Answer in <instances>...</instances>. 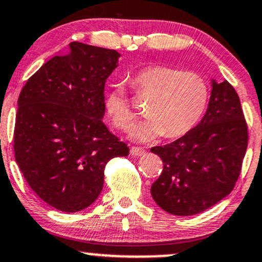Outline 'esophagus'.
<instances>
[{
  "mask_svg": "<svg viewBox=\"0 0 262 262\" xmlns=\"http://www.w3.org/2000/svg\"><path fill=\"white\" fill-rule=\"evenodd\" d=\"M130 154L134 157H142L145 154V149L142 146H132L130 148Z\"/></svg>",
  "mask_w": 262,
  "mask_h": 262,
  "instance_id": "34e87169",
  "label": "esophagus"
}]
</instances>
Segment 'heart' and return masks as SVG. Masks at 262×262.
Here are the masks:
<instances>
[{
  "mask_svg": "<svg viewBox=\"0 0 262 262\" xmlns=\"http://www.w3.org/2000/svg\"><path fill=\"white\" fill-rule=\"evenodd\" d=\"M132 85L138 98L150 99L146 108L149 119L132 129V138L139 142L163 134L168 138L184 136L198 124L209 102V87L203 77L165 66L140 71L132 79ZM104 105L117 129L126 130L136 120V113L119 85L105 94Z\"/></svg>",
  "mask_w": 262,
  "mask_h": 262,
  "instance_id": "obj_1",
  "label": "heart"
}]
</instances>
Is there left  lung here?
I'll return each mask as SVG.
<instances>
[{
	"label": "left lung",
	"instance_id": "1",
	"mask_svg": "<svg viewBox=\"0 0 262 262\" xmlns=\"http://www.w3.org/2000/svg\"><path fill=\"white\" fill-rule=\"evenodd\" d=\"M248 140L237 93L228 80L212 79L208 109L199 124L170 144L150 149L164 164L150 189L154 201L178 216L211 208L234 189Z\"/></svg>",
	"mask_w": 262,
	"mask_h": 262
}]
</instances>
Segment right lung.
I'll return each mask as SVG.
<instances>
[{"mask_svg":"<svg viewBox=\"0 0 262 262\" xmlns=\"http://www.w3.org/2000/svg\"><path fill=\"white\" fill-rule=\"evenodd\" d=\"M119 57L71 42L70 52L46 62L19 93L16 162L30 188L59 211L88 208L103 189L105 164L129 154L102 120L105 80Z\"/></svg>","mask_w":262,"mask_h":262,"instance_id":"right-lung-1","label":"right lung"}]
</instances>
